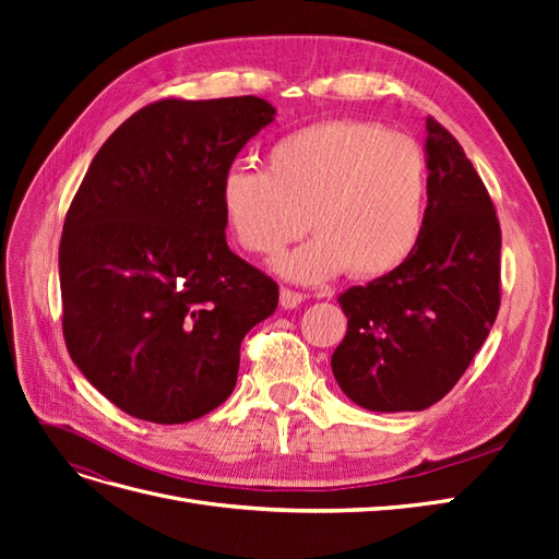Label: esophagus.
Segmentation results:
<instances>
[{
	"label": "esophagus",
	"mask_w": 559,
	"mask_h": 559,
	"mask_svg": "<svg viewBox=\"0 0 559 559\" xmlns=\"http://www.w3.org/2000/svg\"><path fill=\"white\" fill-rule=\"evenodd\" d=\"M302 302V294L300 292H294V289H284L280 292V306L284 308V310H294V308H298Z\"/></svg>",
	"instance_id": "obj_1"
}]
</instances>
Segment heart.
<instances>
[{
  "label": "heart",
  "mask_w": 559,
  "mask_h": 559,
  "mask_svg": "<svg viewBox=\"0 0 559 559\" xmlns=\"http://www.w3.org/2000/svg\"><path fill=\"white\" fill-rule=\"evenodd\" d=\"M267 170L233 165L222 177L224 222L245 251L270 257L310 230L275 267L294 282L394 273L421 238L429 195L425 151L373 121L333 118L282 134ZM313 222H309V214Z\"/></svg>",
  "instance_id": "obj_1"
}]
</instances>
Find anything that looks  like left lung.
<instances>
[{
  "label": "left lung",
  "mask_w": 559,
  "mask_h": 559,
  "mask_svg": "<svg viewBox=\"0 0 559 559\" xmlns=\"http://www.w3.org/2000/svg\"><path fill=\"white\" fill-rule=\"evenodd\" d=\"M429 205L421 238L394 273L337 296L347 333L331 357L366 411H425L460 382L501 302V228L462 144L427 118Z\"/></svg>",
  "instance_id": "obj_1"
}]
</instances>
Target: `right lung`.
<instances>
[{"mask_svg": "<svg viewBox=\"0 0 559 559\" xmlns=\"http://www.w3.org/2000/svg\"><path fill=\"white\" fill-rule=\"evenodd\" d=\"M273 118L253 95L146 105L97 151L67 210V352L132 417L181 425L222 405L242 337L277 308V282L228 249L218 200Z\"/></svg>", "mask_w": 559, "mask_h": 559, "instance_id": "add662e5", "label": "right lung"}]
</instances>
